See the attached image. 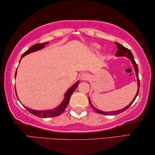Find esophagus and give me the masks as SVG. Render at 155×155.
Returning a JSON list of instances; mask_svg holds the SVG:
<instances>
[{
	"instance_id": "esophagus-1",
	"label": "esophagus",
	"mask_w": 155,
	"mask_h": 155,
	"mask_svg": "<svg viewBox=\"0 0 155 155\" xmlns=\"http://www.w3.org/2000/svg\"><path fill=\"white\" fill-rule=\"evenodd\" d=\"M81 79L83 81H87L90 78V75L88 73H83L81 75Z\"/></svg>"
}]
</instances>
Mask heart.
Returning <instances> with one entry per match:
<instances>
[{
  "label": "heart",
  "instance_id": "b5f03b06",
  "mask_svg": "<svg viewBox=\"0 0 155 155\" xmlns=\"http://www.w3.org/2000/svg\"><path fill=\"white\" fill-rule=\"evenodd\" d=\"M95 48H100V46H98V45H95Z\"/></svg>",
  "mask_w": 155,
  "mask_h": 155
}]
</instances>
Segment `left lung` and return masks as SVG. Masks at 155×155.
I'll return each mask as SVG.
<instances>
[{
  "instance_id": "obj_1",
  "label": "left lung",
  "mask_w": 155,
  "mask_h": 155,
  "mask_svg": "<svg viewBox=\"0 0 155 155\" xmlns=\"http://www.w3.org/2000/svg\"><path fill=\"white\" fill-rule=\"evenodd\" d=\"M116 45L117 46V48H118V51L116 53V55L117 56V57H122V56H125V57H127L128 58L130 59V60L131 61V62H132V63L134 66V69H135V72H136V75H137V81H138V91H137V93L136 94L135 97L134 98L133 101L131 102L130 104L129 105H128V106L127 107H125L124 108H123V109L121 110H116V111H112V112H103L102 110H98L96 108H94L93 105H92L91 104V102L90 101V98H89V103L91 104V107H93V109L97 112V113H98V114H104V115H116V114H120L121 113H123V112L125 111L127 109H128V108L130 107V106L131 104H132L133 103V102L134 101V100L136 99V98L137 97V95L139 94V88H140V81H139V71H138V67H137V64L136 63L135 61H134V59L133 58V55L132 54V52H130V51L129 50V49H128L127 48L123 47V45H121L120 44L118 43V42H116Z\"/></svg>"
}]
</instances>
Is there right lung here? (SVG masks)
I'll return each mask as SVG.
<instances>
[{"label": "right lung", "instance_id": "add662e5", "mask_svg": "<svg viewBox=\"0 0 155 155\" xmlns=\"http://www.w3.org/2000/svg\"><path fill=\"white\" fill-rule=\"evenodd\" d=\"M47 44H48V42H42V43H37V44L32 45V47L29 48L27 51L25 52L24 53L22 54L21 58H22L26 54L31 53V52L37 51L38 50H40V49H42ZM16 73H15V77H16ZM78 84V81L77 82V83H76L72 87L69 88L68 91L65 94V98H64V101H62V103L60 105H59L57 108H54V109H53V110L41 111V110H31V109H29V108H26V109H27L30 113L34 114L35 116L38 117L48 118V117H54L59 116V115L61 114L65 110L66 107H67V106L69 103V101H70L71 94L72 93H73V91L76 89V88L77 87Z\"/></svg>", "mask_w": 155, "mask_h": 155}]
</instances>
